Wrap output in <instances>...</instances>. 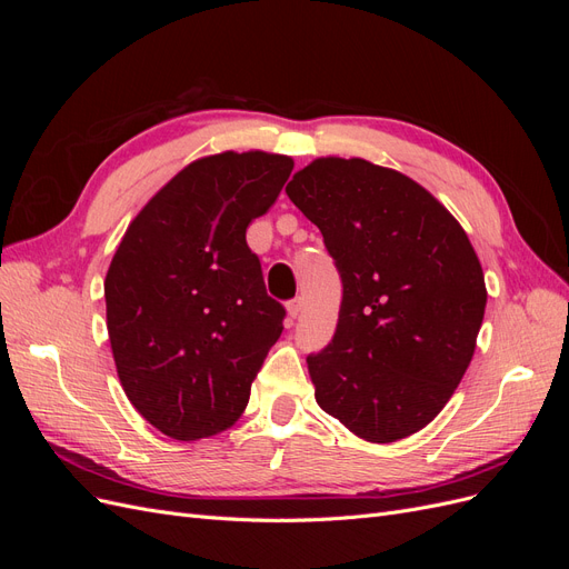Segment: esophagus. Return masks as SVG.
<instances>
[{"label": "esophagus", "mask_w": 569, "mask_h": 569, "mask_svg": "<svg viewBox=\"0 0 569 569\" xmlns=\"http://www.w3.org/2000/svg\"><path fill=\"white\" fill-rule=\"evenodd\" d=\"M301 311H303V301H301V299H295V301L287 303V313H289L291 320H295Z\"/></svg>", "instance_id": "obj_1"}]
</instances>
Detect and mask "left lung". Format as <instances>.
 Wrapping results in <instances>:
<instances>
[{
  "mask_svg": "<svg viewBox=\"0 0 569 569\" xmlns=\"http://www.w3.org/2000/svg\"><path fill=\"white\" fill-rule=\"evenodd\" d=\"M341 274L337 332L308 375L358 439L420 432L468 370L487 308L479 258L446 206L393 168L320 157L284 187Z\"/></svg>",
  "mask_w": 569,
  "mask_h": 569,
  "instance_id": "obj_1",
  "label": "left lung"
}]
</instances>
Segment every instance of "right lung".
<instances>
[{
  "instance_id": "add662e5",
  "label": "right lung",
  "mask_w": 569,
  "mask_h": 569,
  "mask_svg": "<svg viewBox=\"0 0 569 569\" xmlns=\"http://www.w3.org/2000/svg\"><path fill=\"white\" fill-rule=\"evenodd\" d=\"M295 159L220 151L184 166L132 218L104 280L116 372L140 416L178 441L226 432L282 335L247 228Z\"/></svg>"
}]
</instances>
